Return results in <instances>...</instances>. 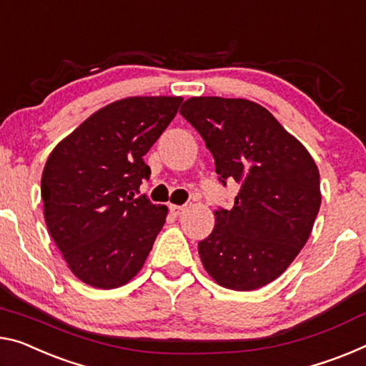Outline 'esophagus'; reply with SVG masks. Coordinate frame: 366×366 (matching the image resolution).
I'll use <instances>...</instances> for the list:
<instances>
[{
  "label": "esophagus",
  "instance_id": "obj_1",
  "mask_svg": "<svg viewBox=\"0 0 366 366\" xmlns=\"http://www.w3.org/2000/svg\"><path fill=\"white\" fill-rule=\"evenodd\" d=\"M187 209V207L184 206H178V204H170V211H172V214H175V216H179L182 214V212Z\"/></svg>",
  "mask_w": 366,
  "mask_h": 366
}]
</instances>
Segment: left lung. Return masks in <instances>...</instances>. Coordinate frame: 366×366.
I'll use <instances>...</instances> for the list:
<instances>
[{
  "label": "left lung",
  "instance_id": "8db88e82",
  "mask_svg": "<svg viewBox=\"0 0 366 366\" xmlns=\"http://www.w3.org/2000/svg\"><path fill=\"white\" fill-rule=\"evenodd\" d=\"M214 157L219 182H237L232 209L219 207L198 244L224 288L252 291L277 280L311 235L320 207L316 162L305 145L249 99L189 98L179 109Z\"/></svg>",
  "mask_w": 366,
  "mask_h": 366
}]
</instances>
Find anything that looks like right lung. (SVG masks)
<instances>
[{"label": "right lung", "mask_w": 366, "mask_h": 366, "mask_svg": "<svg viewBox=\"0 0 366 366\" xmlns=\"http://www.w3.org/2000/svg\"><path fill=\"white\" fill-rule=\"evenodd\" d=\"M183 98L114 101L83 121L49 155L44 217L73 274L99 290L131 281L164 227L167 206L139 193L144 155L177 116Z\"/></svg>", "instance_id": "right-lung-1"}]
</instances>
